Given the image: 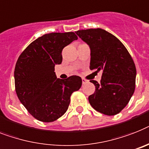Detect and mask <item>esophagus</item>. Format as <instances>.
I'll use <instances>...</instances> for the list:
<instances>
[{"label":"esophagus","instance_id":"esophagus-1","mask_svg":"<svg viewBox=\"0 0 149 149\" xmlns=\"http://www.w3.org/2000/svg\"><path fill=\"white\" fill-rule=\"evenodd\" d=\"M87 82H88V81H87V80L84 79V78H82V84H86Z\"/></svg>","mask_w":149,"mask_h":149}]
</instances>
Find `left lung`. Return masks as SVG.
<instances>
[{
  "label": "left lung",
  "mask_w": 149,
  "mask_h": 149,
  "mask_svg": "<svg viewBox=\"0 0 149 149\" xmlns=\"http://www.w3.org/2000/svg\"><path fill=\"white\" fill-rule=\"evenodd\" d=\"M91 48L90 69L103 71L100 82L91 80L95 91L88 97L94 110L107 116L126 107L136 88V68L132 56L117 38L102 29L76 32Z\"/></svg>",
  "instance_id": "8db88e82"
}]
</instances>
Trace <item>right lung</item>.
<instances>
[{"label": "right lung", "mask_w": 149, "mask_h": 149, "mask_svg": "<svg viewBox=\"0 0 149 149\" xmlns=\"http://www.w3.org/2000/svg\"><path fill=\"white\" fill-rule=\"evenodd\" d=\"M76 39L73 32L47 33L29 44L17 59L16 93L27 111L39 121L50 123L64 115L72 94L81 87L79 76L63 80L54 72L55 65L62 61L64 48Z\"/></svg>", "instance_id": "obj_1"}]
</instances>
